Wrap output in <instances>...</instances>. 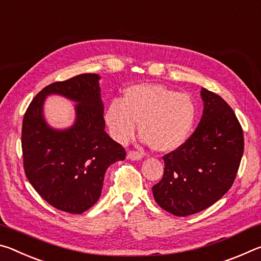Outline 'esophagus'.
I'll use <instances>...</instances> for the list:
<instances>
[{
  "mask_svg": "<svg viewBox=\"0 0 261 261\" xmlns=\"http://www.w3.org/2000/svg\"><path fill=\"white\" fill-rule=\"evenodd\" d=\"M127 159H130L132 161H138L143 159V155L139 152H136V151H129L127 152Z\"/></svg>",
  "mask_w": 261,
  "mask_h": 261,
  "instance_id": "esophagus-1",
  "label": "esophagus"
}]
</instances>
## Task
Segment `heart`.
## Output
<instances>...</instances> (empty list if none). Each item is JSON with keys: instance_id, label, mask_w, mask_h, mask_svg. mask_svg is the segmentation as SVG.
<instances>
[{"instance_id": "heart-1", "label": "heart", "mask_w": 261, "mask_h": 261, "mask_svg": "<svg viewBox=\"0 0 261 261\" xmlns=\"http://www.w3.org/2000/svg\"><path fill=\"white\" fill-rule=\"evenodd\" d=\"M196 117L197 107L191 96L160 84L127 87L123 101L112 100L103 114L115 140L129 141L139 122L141 141L159 152H173L182 147L191 135Z\"/></svg>"}]
</instances>
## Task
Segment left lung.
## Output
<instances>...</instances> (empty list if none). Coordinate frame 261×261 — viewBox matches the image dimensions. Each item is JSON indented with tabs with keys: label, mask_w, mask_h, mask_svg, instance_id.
Wrapping results in <instances>:
<instances>
[{
	"label": "left lung",
	"mask_w": 261,
	"mask_h": 261,
	"mask_svg": "<svg viewBox=\"0 0 261 261\" xmlns=\"http://www.w3.org/2000/svg\"><path fill=\"white\" fill-rule=\"evenodd\" d=\"M201 120L182 147L166 154L162 179L152 188L158 205L176 216L206 210L231 188L244 151L242 126L221 96L201 88Z\"/></svg>",
	"instance_id": "left-lung-1"
}]
</instances>
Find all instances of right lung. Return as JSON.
I'll use <instances>...</instances> for the list:
<instances>
[{
	"instance_id": "add662e5",
	"label": "right lung",
	"mask_w": 261,
	"mask_h": 261,
	"mask_svg": "<svg viewBox=\"0 0 261 261\" xmlns=\"http://www.w3.org/2000/svg\"><path fill=\"white\" fill-rule=\"evenodd\" d=\"M100 76L78 74L53 83L35 95L24 115L21 149L26 177L55 208L82 214L99 200L107 168L125 151L105 131ZM76 102V118L67 129H54L43 116L48 95Z\"/></svg>"
}]
</instances>
